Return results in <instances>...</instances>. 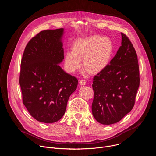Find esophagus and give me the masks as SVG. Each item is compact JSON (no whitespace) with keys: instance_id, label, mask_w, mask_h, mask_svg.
<instances>
[{"instance_id":"esophagus-1","label":"esophagus","mask_w":156,"mask_h":156,"mask_svg":"<svg viewBox=\"0 0 156 156\" xmlns=\"http://www.w3.org/2000/svg\"><path fill=\"white\" fill-rule=\"evenodd\" d=\"M79 83L80 85H85L86 84V81L84 80H81L80 81Z\"/></svg>"}]
</instances>
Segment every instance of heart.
Here are the masks:
<instances>
[{"mask_svg":"<svg viewBox=\"0 0 156 156\" xmlns=\"http://www.w3.org/2000/svg\"><path fill=\"white\" fill-rule=\"evenodd\" d=\"M113 53V45L107 37L94 35L78 38L72 44V52L65 54L64 62L69 72L75 73L81 68L91 75L102 72L110 63Z\"/></svg>","mask_w":156,"mask_h":156,"instance_id":"obj_1","label":"heart"}]
</instances>
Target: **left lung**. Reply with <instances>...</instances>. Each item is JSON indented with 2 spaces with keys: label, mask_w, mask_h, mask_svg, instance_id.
Returning a JSON list of instances; mask_svg holds the SVG:
<instances>
[{
  "label": "left lung",
  "mask_w": 156,
  "mask_h": 156,
  "mask_svg": "<svg viewBox=\"0 0 156 156\" xmlns=\"http://www.w3.org/2000/svg\"><path fill=\"white\" fill-rule=\"evenodd\" d=\"M121 46L110 64L93 78V117L100 123L121 120L132 110L140 86L137 54L123 33Z\"/></svg>",
  "instance_id": "left-lung-1"
}]
</instances>
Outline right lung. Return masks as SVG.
I'll return each mask as SVG.
<instances>
[{
  "label": "right lung",
  "instance_id": "right-lung-1",
  "mask_svg": "<svg viewBox=\"0 0 156 156\" xmlns=\"http://www.w3.org/2000/svg\"><path fill=\"white\" fill-rule=\"evenodd\" d=\"M63 28L42 31L27 44L21 61L20 85L23 102L36 120L51 123L64 115L76 77L58 65L63 58Z\"/></svg>",
  "mask_w": 156,
  "mask_h": 156
}]
</instances>
